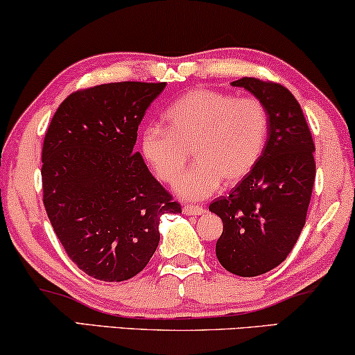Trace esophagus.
<instances>
[{"label":"esophagus","mask_w":355,"mask_h":355,"mask_svg":"<svg viewBox=\"0 0 355 355\" xmlns=\"http://www.w3.org/2000/svg\"><path fill=\"white\" fill-rule=\"evenodd\" d=\"M184 213H186V215H203V213H205V208L196 207V205H186L184 207Z\"/></svg>","instance_id":"34e87169"}]
</instances>
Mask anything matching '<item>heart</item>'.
<instances>
[{
  "instance_id": "obj_1",
  "label": "heart",
  "mask_w": 355,
  "mask_h": 355,
  "mask_svg": "<svg viewBox=\"0 0 355 355\" xmlns=\"http://www.w3.org/2000/svg\"><path fill=\"white\" fill-rule=\"evenodd\" d=\"M168 128L153 124L142 134V152L163 182L174 186L194 150L198 164L178 191L189 200L234 186L254 171L265 152L270 118L257 96L197 89L182 95L164 113Z\"/></svg>"
}]
</instances>
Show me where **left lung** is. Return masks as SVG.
<instances>
[{
	"label": "left lung",
	"instance_id": "1",
	"mask_svg": "<svg viewBox=\"0 0 355 355\" xmlns=\"http://www.w3.org/2000/svg\"><path fill=\"white\" fill-rule=\"evenodd\" d=\"M263 101L270 129L265 152L227 197L210 203L223 220L216 257L231 273L252 278L283 263L305 225L315 182V145L295 96L257 77L232 82Z\"/></svg>",
	"mask_w": 355,
	"mask_h": 355
}]
</instances>
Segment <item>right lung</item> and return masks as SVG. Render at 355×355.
Masks as SVG:
<instances>
[{"mask_svg":"<svg viewBox=\"0 0 355 355\" xmlns=\"http://www.w3.org/2000/svg\"><path fill=\"white\" fill-rule=\"evenodd\" d=\"M164 82H113L60 105L42 148L43 205L66 254L92 278L130 279L152 259L159 216L181 203L134 152L137 129Z\"/></svg>","mask_w":355,"mask_h":355,"instance_id":"add662e5","label":"right lung"}]
</instances>
